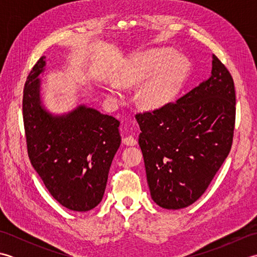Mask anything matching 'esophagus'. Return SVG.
I'll return each mask as SVG.
<instances>
[{
  "instance_id": "1",
  "label": "esophagus",
  "mask_w": 257,
  "mask_h": 257,
  "mask_svg": "<svg viewBox=\"0 0 257 257\" xmlns=\"http://www.w3.org/2000/svg\"><path fill=\"white\" fill-rule=\"evenodd\" d=\"M122 143L125 146H135V145H137V139L133 137V136H128V137H124L122 139Z\"/></svg>"
}]
</instances>
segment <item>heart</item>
<instances>
[{"instance_id": "b5f03b06", "label": "heart", "mask_w": 257, "mask_h": 257, "mask_svg": "<svg viewBox=\"0 0 257 257\" xmlns=\"http://www.w3.org/2000/svg\"><path fill=\"white\" fill-rule=\"evenodd\" d=\"M188 73L187 58L174 56L170 50H155L138 53L130 58L118 73L117 83L129 87L148 78L139 90V102L147 109H159L176 98ZM118 85H109L108 92L113 98L121 97Z\"/></svg>"}]
</instances>
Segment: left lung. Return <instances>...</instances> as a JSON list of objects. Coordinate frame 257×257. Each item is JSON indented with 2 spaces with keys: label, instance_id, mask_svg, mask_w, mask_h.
Returning <instances> with one entry per match:
<instances>
[{
  "label": "left lung",
  "instance_id": "8db88e82",
  "mask_svg": "<svg viewBox=\"0 0 257 257\" xmlns=\"http://www.w3.org/2000/svg\"><path fill=\"white\" fill-rule=\"evenodd\" d=\"M151 198L168 210L187 207L205 192L230 154L235 123V90L214 54L211 76L177 102L138 113Z\"/></svg>",
  "mask_w": 257,
  "mask_h": 257
}]
</instances>
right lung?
Segmentation results:
<instances>
[{"instance_id": "right-lung-1", "label": "right lung", "mask_w": 257, "mask_h": 257, "mask_svg": "<svg viewBox=\"0 0 257 257\" xmlns=\"http://www.w3.org/2000/svg\"><path fill=\"white\" fill-rule=\"evenodd\" d=\"M42 56L27 76L23 120L32 166L52 196L63 206L86 212L100 203L109 169L121 143L119 120L95 108L78 105L53 114L43 105Z\"/></svg>"}]
</instances>
